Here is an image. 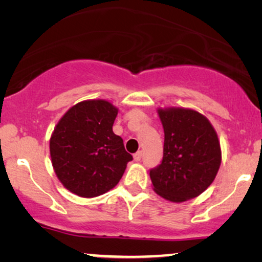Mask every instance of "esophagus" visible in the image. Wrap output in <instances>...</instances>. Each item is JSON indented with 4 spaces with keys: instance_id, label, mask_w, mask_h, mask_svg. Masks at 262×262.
I'll return each instance as SVG.
<instances>
[{
    "instance_id": "1",
    "label": "esophagus",
    "mask_w": 262,
    "mask_h": 262,
    "mask_svg": "<svg viewBox=\"0 0 262 262\" xmlns=\"http://www.w3.org/2000/svg\"><path fill=\"white\" fill-rule=\"evenodd\" d=\"M142 156H143V154H142V151H137L134 155V160L136 161V162H139V161L142 160Z\"/></svg>"
}]
</instances>
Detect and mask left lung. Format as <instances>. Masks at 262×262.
Masks as SVG:
<instances>
[{
  "mask_svg": "<svg viewBox=\"0 0 262 262\" xmlns=\"http://www.w3.org/2000/svg\"><path fill=\"white\" fill-rule=\"evenodd\" d=\"M164 130L163 157L150 169L154 191L173 203L195 198L216 178L221 145L206 117L193 110H159Z\"/></svg>",
  "mask_w": 262,
  "mask_h": 262,
  "instance_id": "left-lung-1",
  "label": "left lung"
}]
</instances>
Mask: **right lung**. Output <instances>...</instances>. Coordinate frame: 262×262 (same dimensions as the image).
<instances>
[{
	"mask_svg": "<svg viewBox=\"0 0 262 262\" xmlns=\"http://www.w3.org/2000/svg\"><path fill=\"white\" fill-rule=\"evenodd\" d=\"M118 110L105 100H87L71 107L50 139L53 169L64 187L93 198L116 186L132 156L114 135Z\"/></svg>",
	"mask_w": 262,
	"mask_h": 262,
	"instance_id": "right-lung-1",
	"label": "right lung"
}]
</instances>
